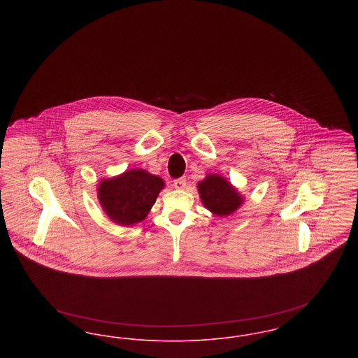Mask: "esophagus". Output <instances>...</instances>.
I'll return each instance as SVG.
<instances>
[{
    "instance_id": "1",
    "label": "esophagus",
    "mask_w": 358,
    "mask_h": 358,
    "mask_svg": "<svg viewBox=\"0 0 358 358\" xmlns=\"http://www.w3.org/2000/svg\"><path fill=\"white\" fill-rule=\"evenodd\" d=\"M173 187L176 189H184L187 187V180L185 178H177L173 181Z\"/></svg>"
}]
</instances>
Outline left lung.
<instances>
[{
	"label": "left lung",
	"mask_w": 358,
	"mask_h": 358,
	"mask_svg": "<svg viewBox=\"0 0 358 358\" xmlns=\"http://www.w3.org/2000/svg\"><path fill=\"white\" fill-rule=\"evenodd\" d=\"M199 193L205 206L217 216H228L243 203L235 187L217 174H209L199 182Z\"/></svg>",
	"instance_id": "8db88e82"
}]
</instances>
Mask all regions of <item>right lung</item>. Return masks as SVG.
I'll return each instance as SVG.
<instances>
[{"instance_id":"1","label":"right lung","mask_w":358,"mask_h":358,"mask_svg":"<svg viewBox=\"0 0 358 358\" xmlns=\"http://www.w3.org/2000/svg\"><path fill=\"white\" fill-rule=\"evenodd\" d=\"M164 181L142 169L124 171L120 177L103 180L98 197L104 212L120 225L141 222L153 206Z\"/></svg>"}]
</instances>
